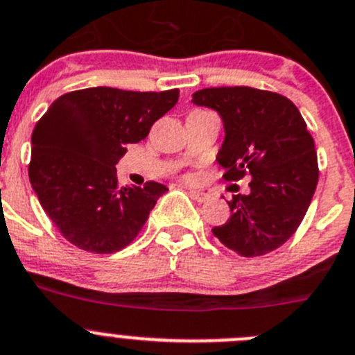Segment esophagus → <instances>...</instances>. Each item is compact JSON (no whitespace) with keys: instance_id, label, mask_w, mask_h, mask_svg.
<instances>
[{"instance_id":"esophagus-1","label":"esophagus","mask_w":355,"mask_h":355,"mask_svg":"<svg viewBox=\"0 0 355 355\" xmlns=\"http://www.w3.org/2000/svg\"><path fill=\"white\" fill-rule=\"evenodd\" d=\"M190 195H191V197H193L197 202H205V200H209V193H205V191L190 190Z\"/></svg>"}]
</instances>
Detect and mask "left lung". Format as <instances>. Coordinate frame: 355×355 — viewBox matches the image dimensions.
<instances>
[{
    "label": "left lung",
    "instance_id": "obj_1",
    "mask_svg": "<svg viewBox=\"0 0 355 355\" xmlns=\"http://www.w3.org/2000/svg\"><path fill=\"white\" fill-rule=\"evenodd\" d=\"M191 103L221 116L225 141L216 160L223 178L251 174V191L232 197L230 219L212 234L244 258L275 251L298 230L319 180L315 146L298 107L252 87L202 89Z\"/></svg>",
    "mask_w": 355,
    "mask_h": 355
}]
</instances>
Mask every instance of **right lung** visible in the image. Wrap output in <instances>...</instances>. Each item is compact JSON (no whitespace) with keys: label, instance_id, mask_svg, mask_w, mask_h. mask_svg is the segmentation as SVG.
Returning a JSON list of instances; mask_svg holds the SVG:
<instances>
[{"label":"right lung","instance_id":"add662e5","mask_svg":"<svg viewBox=\"0 0 355 355\" xmlns=\"http://www.w3.org/2000/svg\"><path fill=\"white\" fill-rule=\"evenodd\" d=\"M180 90L132 92L92 87L53 101L31 136L29 181L43 211L67 242L111 254L139 235L167 187H120L116 167L127 144L175 106Z\"/></svg>","mask_w":355,"mask_h":355}]
</instances>
